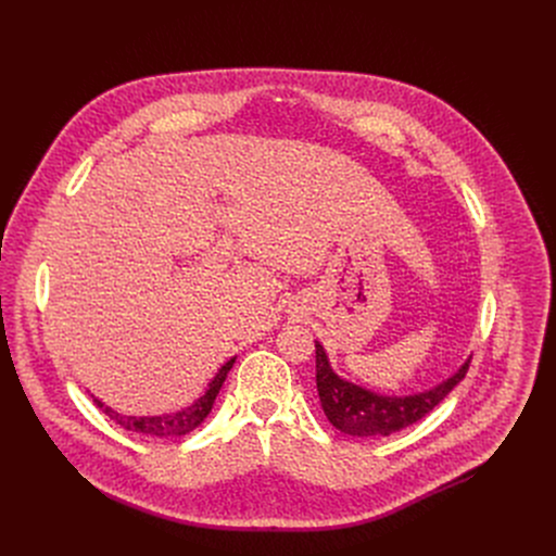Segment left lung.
Wrapping results in <instances>:
<instances>
[{"label": "left lung", "mask_w": 556, "mask_h": 556, "mask_svg": "<svg viewBox=\"0 0 556 556\" xmlns=\"http://www.w3.org/2000/svg\"><path fill=\"white\" fill-rule=\"evenodd\" d=\"M314 348L316 389H319L324 414L332 427L352 438H382L418 422L446 399V393L466 376L470 363V358H466L453 376L420 393L387 395L341 378L332 369L324 345L314 341Z\"/></svg>", "instance_id": "left-lung-1"}]
</instances>
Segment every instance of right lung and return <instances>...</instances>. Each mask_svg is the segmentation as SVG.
Listing matches in <instances>:
<instances>
[{
	"label": "right lung",
	"instance_id": "add662e5",
	"mask_svg": "<svg viewBox=\"0 0 556 556\" xmlns=\"http://www.w3.org/2000/svg\"><path fill=\"white\" fill-rule=\"evenodd\" d=\"M235 363V356L230 361H226L217 374L213 376V380L206 384V391L200 395V399L189 405L187 409H180L176 414H163V416H125V414H118L114 412L112 407H108L103 401H99L97 395H92L97 407L103 409L105 416H110L116 425H121L123 429L127 431H134V433H142V435H153V438H180V435H187L191 433L195 427H200L204 422V418L211 414L213 409V403L217 399V393L230 371Z\"/></svg>",
	"mask_w": 556,
	"mask_h": 556
}]
</instances>
